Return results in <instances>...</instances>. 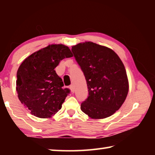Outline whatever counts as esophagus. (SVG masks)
I'll use <instances>...</instances> for the list:
<instances>
[{
  "instance_id": "obj_1",
  "label": "esophagus",
  "mask_w": 155,
  "mask_h": 155,
  "mask_svg": "<svg viewBox=\"0 0 155 155\" xmlns=\"http://www.w3.org/2000/svg\"><path fill=\"white\" fill-rule=\"evenodd\" d=\"M70 90H71L72 92V93H74L75 88H74V85H73V84H72V85L70 86Z\"/></svg>"
}]
</instances>
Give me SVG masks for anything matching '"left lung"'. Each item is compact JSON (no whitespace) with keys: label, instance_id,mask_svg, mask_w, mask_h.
<instances>
[{"label":"left lung","instance_id":"obj_1","mask_svg":"<svg viewBox=\"0 0 155 155\" xmlns=\"http://www.w3.org/2000/svg\"><path fill=\"white\" fill-rule=\"evenodd\" d=\"M88 89L81 109L91 118L111 116L124 103L128 91L127 72L117 54L107 47L87 41L72 47Z\"/></svg>","mask_w":155,"mask_h":155}]
</instances>
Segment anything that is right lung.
<instances>
[{
  "label": "right lung",
  "instance_id": "1",
  "mask_svg": "<svg viewBox=\"0 0 155 155\" xmlns=\"http://www.w3.org/2000/svg\"><path fill=\"white\" fill-rule=\"evenodd\" d=\"M68 46L52 44L24 60L17 72L16 91L21 103L36 117L46 118L61 109L70 90L54 70L59 62L72 57Z\"/></svg>",
  "mask_w": 155,
  "mask_h": 155
}]
</instances>
